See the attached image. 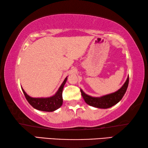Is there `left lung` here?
I'll return each mask as SVG.
<instances>
[{"mask_svg": "<svg viewBox=\"0 0 148 148\" xmlns=\"http://www.w3.org/2000/svg\"><path fill=\"white\" fill-rule=\"evenodd\" d=\"M129 81V77L128 76L123 86L118 91L114 92L113 93L108 94L100 97H93L89 96V95L85 93L82 89H80V91H81L82 95L85 102L87 104H89V106L98 108H109L118 103L122 99L123 97L124 96L125 92L127 91V87H128Z\"/></svg>", "mask_w": 148, "mask_h": 148, "instance_id": "1", "label": "left lung"}]
</instances>
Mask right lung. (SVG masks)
I'll list each match as a JSON object with an SVG mask.
<instances>
[{
    "instance_id": "right-lung-1",
    "label": "right lung",
    "mask_w": 148,
    "mask_h": 148,
    "mask_svg": "<svg viewBox=\"0 0 148 148\" xmlns=\"http://www.w3.org/2000/svg\"><path fill=\"white\" fill-rule=\"evenodd\" d=\"M67 80V77L64 79L58 91L53 96L47 98H33L27 95L23 88L22 91L27 101L34 108L44 112H53L59 108L62 104V89Z\"/></svg>"
}]
</instances>
